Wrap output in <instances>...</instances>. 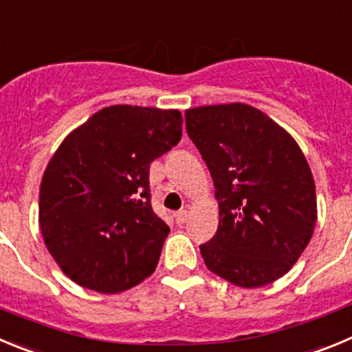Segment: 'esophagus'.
Wrapping results in <instances>:
<instances>
[{
    "instance_id": "esophagus-1",
    "label": "esophagus",
    "mask_w": 352,
    "mask_h": 352,
    "mask_svg": "<svg viewBox=\"0 0 352 352\" xmlns=\"http://www.w3.org/2000/svg\"><path fill=\"white\" fill-rule=\"evenodd\" d=\"M189 219V212L188 210H179L175 214V221L177 224H184V223H188Z\"/></svg>"
}]
</instances>
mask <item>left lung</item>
Listing matches in <instances>:
<instances>
[{
    "label": "left lung",
    "mask_w": 352,
    "mask_h": 352,
    "mask_svg": "<svg viewBox=\"0 0 352 352\" xmlns=\"http://www.w3.org/2000/svg\"><path fill=\"white\" fill-rule=\"evenodd\" d=\"M186 129L219 201L217 233L199 245L208 270L247 289L286 275L318 219L314 177L302 148L245 103L186 110Z\"/></svg>",
    "instance_id": "left-lung-1"
}]
</instances>
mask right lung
Segmentation results:
<instances>
[{
  "label": "right lung",
  "mask_w": 352,
  "mask_h": 352,
  "mask_svg": "<svg viewBox=\"0 0 352 352\" xmlns=\"http://www.w3.org/2000/svg\"><path fill=\"white\" fill-rule=\"evenodd\" d=\"M180 137L179 110L113 105L63 140L40 184L38 219L66 277L113 294L156 270L170 228L151 205L148 166Z\"/></svg>",
  "instance_id": "right-lung-1"
}]
</instances>
